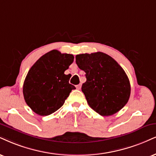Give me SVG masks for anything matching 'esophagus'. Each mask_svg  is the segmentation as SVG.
<instances>
[{
    "mask_svg": "<svg viewBox=\"0 0 156 156\" xmlns=\"http://www.w3.org/2000/svg\"><path fill=\"white\" fill-rule=\"evenodd\" d=\"M81 87H82V84H77V85H76V88L77 90H80L81 89Z\"/></svg>",
    "mask_w": 156,
    "mask_h": 156,
    "instance_id": "obj_1",
    "label": "esophagus"
}]
</instances>
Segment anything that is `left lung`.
Returning <instances> with one entry per match:
<instances>
[{
	"label": "left lung",
	"instance_id": "1",
	"mask_svg": "<svg viewBox=\"0 0 156 156\" xmlns=\"http://www.w3.org/2000/svg\"><path fill=\"white\" fill-rule=\"evenodd\" d=\"M76 63L85 72L82 91L88 105L103 116L121 110L129 99L131 87L122 67L102 52L76 55Z\"/></svg>",
	"mask_w": 156,
	"mask_h": 156
}]
</instances>
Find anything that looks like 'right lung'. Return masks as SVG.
I'll return each instance as SVG.
<instances>
[{
    "label": "right lung",
    "mask_w": 156,
    "mask_h": 156,
    "mask_svg": "<svg viewBox=\"0 0 156 156\" xmlns=\"http://www.w3.org/2000/svg\"><path fill=\"white\" fill-rule=\"evenodd\" d=\"M74 55L57 50L45 53L30 68L23 85V95L28 106L38 115L48 116L64 103L72 90L69 75L64 72L74 61Z\"/></svg>",
    "instance_id": "obj_1"
}]
</instances>
